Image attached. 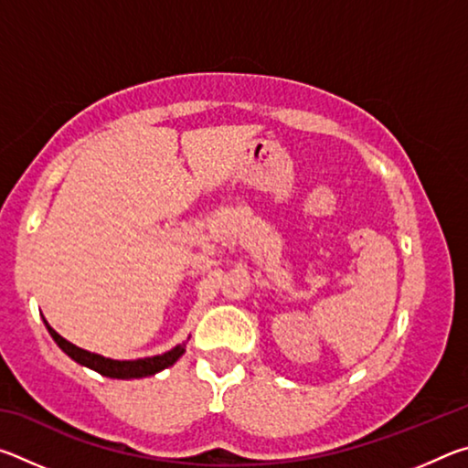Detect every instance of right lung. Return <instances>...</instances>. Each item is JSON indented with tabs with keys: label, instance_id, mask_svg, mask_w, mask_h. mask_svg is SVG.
<instances>
[{
	"label": "right lung",
	"instance_id": "obj_1",
	"mask_svg": "<svg viewBox=\"0 0 468 468\" xmlns=\"http://www.w3.org/2000/svg\"><path fill=\"white\" fill-rule=\"evenodd\" d=\"M45 326L49 330V335L53 336L55 343L61 348L68 357H72L76 363H80L84 367H90L94 371H99L101 376L107 378H117V379H133V378H146V376H154L158 371L171 367L181 355L186 353V343L177 345L171 351L163 353V355H154V357H144V359H133V361H117V359H109L102 357V355L84 351V348L76 346L66 340L63 336H59L49 324L45 320Z\"/></svg>",
	"mask_w": 468,
	"mask_h": 468
}]
</instances>
